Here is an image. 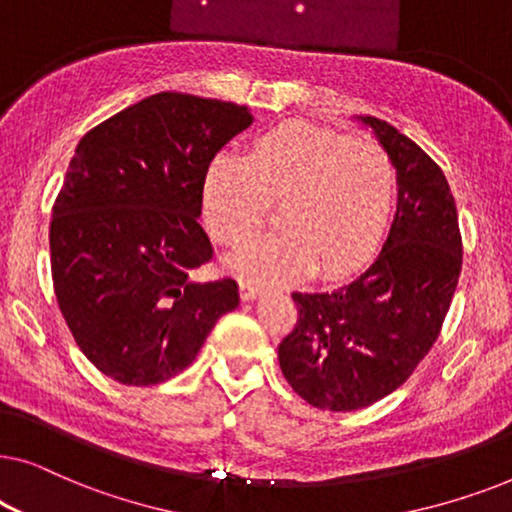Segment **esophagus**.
Returning <instances> with one entry per match:
<instances>
[{
  "label": "esophagus",
  "mask_w": 512,
  "mask_h": 512,
  "mask_svg": "<svg viewBox=\"0 0 512 512\" xmlns=\"http://www.w3.org/2000/svg\"><path fill=\"white\" fill-rule=\"evenodd\" d=\"M240 291H242V298H244V300H254V298L258 296V293L265 291V286L254 282V279H242V282H240Z\"/></svg>",
  "instance_id": "1"
}]
</instances>
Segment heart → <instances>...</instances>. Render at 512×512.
I'll use <instances>...</instances> for the list:
<instances>
[{
    "label": "heart",
    "instance_id": "obj_1",
    "mask_svg": "<svg viewBox=\"0 0 512 512\" xmlns=\"http://www.w3.org/2000/svg\"><path fill=\"white\" fill-rule=\"evenodd\" d=\"M396 170L380 144L289 123L265 132L247 158L209 167L205 209L216 240L244 249L277 207L279 233L237 261L244 275L289 279L312 265L340 272L370 249L387 219Z\"/></svg>",
    "mask_w": 512,
    "mask_h": 512
}]
</instances>
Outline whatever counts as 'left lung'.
Here are the masks:
<instances>
[{"instance_id": "1", "label": "left lung", "mask_w": 512, "mask_h": 512, "mask_svg": "<svg viewBox=\"0 0 512 512\" xmlns=\"http://www.w3.org/2000/svg\"><path fill=\"white\" fill-rule=\"evenodd\" d=\"M361 121L396 167V219L359 275L326 291L291 293L298 319L277 349L291 389L333 412L368 408L415 373L443 328L464 251L443 170L394 125Z\"/></svg>"}]
</instances>
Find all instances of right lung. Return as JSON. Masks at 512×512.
I'll use <instances>...</instances> for the list:
<instances>
[{"mask_svg":"<svg viewBox=\"0 0 512 512\" xmlns=\"http://www.w3.org/2000/svg\"><path fill=\"white\" fill-rule=\"evenodd\" d=\"M251 125L247 107L158 93L76 146L51 219V275L76 345L111 380L151 387L191 366L240 305L233 277L195 282L214 258L200 226L216 153Z\"/></svg>","mask_w":512,"mask_h":512,"instance_id":"1","label":"right lung"}]
</instances>
